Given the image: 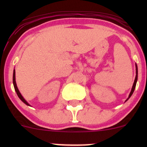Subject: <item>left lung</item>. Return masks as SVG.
Returning a JSON list of instances; mask_svg holds the SVG:
<instances>
[{
    "label": "left lung",
    "instance_id": "obj_1",
    "mask_svg": "<svg viewBox=\"0 0 147 147\" xmlns=\"http://www.w3.org/2000/svg\"><path fill=\"white\" fill-rule=\"evenodd\" d=\"M136 78H135V81H134V83L133 84V86H132V89H131V92H130L129 94V98L126 99V101H127L128 99H129L130 97H131V96L133 95V92H134L135 90V88H136V83H137V81H138V66H137V64H136Z\"/></svg>",
    "mask_w": 147,
    "mask_h": 147
}]
</instances>
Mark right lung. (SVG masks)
I'll return each instance as SVG.
<instances>
[{"label": "right lung", "instance_id": "add662e5", "mask_svg": "<svg viewBox=\"0 0 147 147\" xmlns=\"http://www.w3.org/2000/svg\"><path fill=\"white\" fill-rule=\"evenodd\" d=\"M13 84H14V89H15V91L16 92V94H17L18 97H19L20 99L23 102V103H25L26 105L28 106H30L29 104H28V102H27V101L25 100V99L23 98V96L21 95V92H19V90H18V88H17V86H16V77H15V70H14V73H13Z\"/></svg>", "mask_w": 147, "mask_h": 147}]
</instances>
